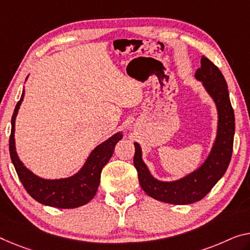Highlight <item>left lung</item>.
Segmentation results:
<instances>
[{"instance_id": "8db88e82", "label": "left lung", "mask_w": 250, "mask_h": 250, "mask_svg": "<svg viewBox=\"0 0 250 250\" xmlns=\"http://www.w3.org/2000/svg\"><path fill=\"white\" fill-rule=\"evenodd\" d=\"M194 77L202 83L207 93L213 99L218 112L216 140L201 167L175 181H160L151 174L142 159L140 144L136 142L134 143V167L137 170L142 189L155 200L171 205H189L205 198L227 171L231 160L235 114L230 103L225 77L216 64L205 56H202L201 67L195 71Z\"/></svg>"}]
</instances>
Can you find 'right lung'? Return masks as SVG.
Segmentation results:
<instances>
[{
    "label": "right lung",
    "instance_id": "add662e5",
    "mask_svg": "<svg viewBox=\"0 0 250 250\" xmlns=\"http://www.w3.org/2000/svg\"><path fill=\"white\" fill-rule=\"evenodd\" d=\"M24 98V90L22 91L20 101L15 106L11 120L10 135V155L19 179L26 192L38 202L44 206L55 207L60 209L78 208L89 202L97 192L103 167L108 162L114 153L115 145L123 138V134L118 132L108 140L96 146L86 160L83 167L76 174L64 179L49 180L36 175L19 159L15 148V118L21 103Z\"/></svg>",
    "mask_w": 250,
    "mask_h": 250
}]
</instances>
